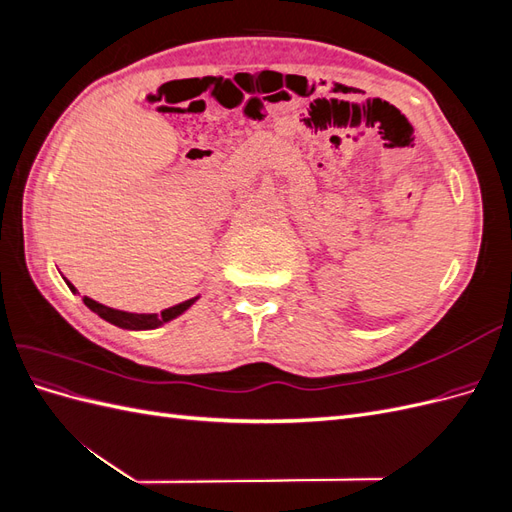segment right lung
<instances>
[{
	"mask_svg": "<svg viewBox=\"0 0 512 512\" xmlns=\"http://www.w3.org/2000/svg\"><path fill=\"white\" fill-rule=\"evenodd\" d=\"M64 280H66V277H64ZM66 284H68V288H70L72 292H76V288H74L68 280H66ZM196 299H198V297L183 301V303H179V305H175V307H168V309H164V312H160V314H130V312H121V309L106 307V305H102V303H98V301H94V299H89V297H83V303L91 309V312H96L100 318H104L106 322L115 324V327H119V329L147 331V329H158V327H162L164 322L181 316V314L185 312V309L194 305Z\"/></svg>",
	"mask_w": 512,
	"mask_h": 512,
	"instance_id": "add662e5",
	"label": "right lung"
}]
</instances>
